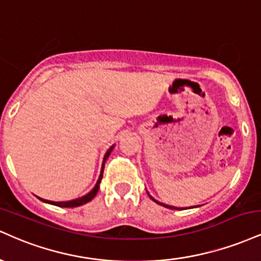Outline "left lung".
<instances>
[{
  "label": "left lung",
  "mask_w": 261,
  "mask_h": 261,
  "mask_svg": "<svg viewBox=\"0 0 261 261\" xmlns=\"http://www.w3.org/2000/svg\"><path fill=\"white\" fill-rule=\"evenodd\" d=\"M148 196H149V197H151V199H152V200H153V201H154V202L160 203V205H162V206H164V207H167V208H173V210H178V207H174V206H169V205H166V203H162V202H160V201H157V200H154V199H153V197H152L151 195H149V194H148ZM179 210H180V208H179Z\"/></svg>",
  "instance_id": "1"
}]
</instances>
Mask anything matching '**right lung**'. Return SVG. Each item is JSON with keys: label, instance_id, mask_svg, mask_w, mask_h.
Masks as SVG:
<instances>
[{"label": "right lung", "instance_id": "1", "mask_svg": "<svg viewBox=\"0 0 261 261\" xmlns=\"http://www.w3.org/2000/svg\"><path fill=\"white\" fill-rule=\"evenodd\" d=\"M114 146H112L107 151L106 155H104V160H103V164H101V170H100V175H99V179H98L97 184H95V187L92 189L91 191H89L88 194L82 197H79V199H74V200H71V201H61V202H55V201H49V200H44L41 199V197H38L39 200H41V201L44 202H47L50 203V205H55V206H60V207H77V206H81V205H85V203L89 202L91 200L97 195L98 190H99V184H100V180L101 178H103V172H104V164H106V162L108 160V157H109L110 153H112Z\"/></svg>", "mask_w": 261, "mask_h": 261}]
</instances>
